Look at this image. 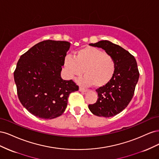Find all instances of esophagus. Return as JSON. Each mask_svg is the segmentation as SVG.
<instances>
[{
	"instance_id": "34e87169",
	"label": "esophagus",
	"mask_w": 159,
	"mask_h": 159,
	"mask_svg": "<svg viewBox=\"0 0 159 159\" xmlns=\"http://www.w3.org/2000/svg\"><path fill=\"white\" fill-rule=\"evenodd\" d=\"M79 90L80 91H81V92H87V91H88V89H85L82 88H81V87L79 88Z\"/></svg>"
}]
</instances>
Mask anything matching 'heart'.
I'll list each match as a JSON object with an SVG mask.
<instances>
[{
	"label": "heart",
	"instance_id": "1",
	"mask_svg": "<svg viewBox=\"0 0 159 159\" xmlns=\"http://www.w3.org/2000/svg\"><path fill=\"white\" fill-rule=\"evenodd\" d=\"M64 65L70 78L84 73L85 75L81 81L86 86L93 84L95 87H102L106 85L113 78L115 70V63L111 56L89 46L76 51L75 57L66 56Z\"/></svg>",
	"mask_w": 159,
	"mask_h": 159
}]
</instances>
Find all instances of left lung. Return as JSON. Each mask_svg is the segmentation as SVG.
<instances>
[{"mask_svg":"<svg viewBox=\"0 0 159 159\" xmlns=\"http://www.w3.org/2000/svg\"><path fill=\"white\" fill-rule=\"evenodd\" d=\"M89 45L101 48L111 56L115 70L111 80L96 90L98 101L89 105V109L99 117L115 116L125 109L133 98L139 78L136 60L128 51L108 40H101Z\"/></svg>","mask_w":159,"mask_h":159,"instance_id":"obj_1","label":"left lung"}]
</instances>
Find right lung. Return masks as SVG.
<instances>
[{"label": "right lung", "instance_id": "obj_1", "mask_svg": "<svg viewBox=\"0 0 159 159\" xmlns=\"http://www.w3.org/2000/svg\"><path fill=\"white\" fill-rule=\"evenodd\" d=\"M70 43L44 40L32 46L19 59L14 72L20 103L34 116L52 119L65 111L70 93L79 88L61 77Z\"/></svg>", "mask_w": 159, "mask_h": 159}]
</instances>
